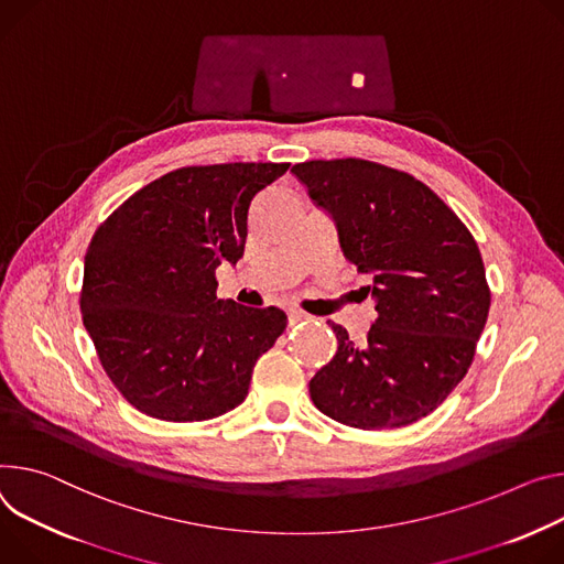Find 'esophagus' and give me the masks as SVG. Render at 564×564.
I'll use <instances>...</instances> for the list:
<instances>
[{
    "label": "esophagus",
    "instance_id": "esophagus-1",
    "mask_svg": "<svg viewBox=\"0 0 564 564\" xmlns=\"http://www.w3.org/2000/svg\"><path fill=\"white\" fill-rule=\"evenodd\" d=\"M311 319V315H305L303 311H296V308H290L288 311V322H290V326H294V324H299V322H308Z\"/></svg>",
    "mask_w": 564,
    "mask_h": 564
}]
</instances>
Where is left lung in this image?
<instances>
[{"mask_svg": "<svg viewBox=\"0 0 564 564\" xmlns=\"http://www.w3.org/2000/svg\"><path fill=\"white\" fill-rule=\"evenodd\" d=\"M339 236L346 259L371 274L378 319L352 344L330 324L337 352L311 380L319 412L357 430H393L432 414L468 373L490 290L466 225L423 182L367 160L292 166Z\"/></svg>", "mask_w": 564, "mask_h": 564, "instance_id": "left-lung-1", "label": "left lung"}]
</instances>
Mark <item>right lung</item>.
<instances>
[{
	"mask_svg": "<svg viewBox=\"0 0 564 564\" xmlns=\"http://www.w3.org/2000/svg\"><path fill=\"white\" fill-rule=\"evenodd\" d=\"M290 164L186 166L150 182L85 253L83 324L141 414L193 423L238 406L259 357L285 330L274 308L218 299L216 268L242 259L253 195Z\"/></svg>",
	"mask_w": 564,
	"mask_h": 564,
	"instance_id": "add662e5",
	"label": "right lung"
}]
</instances>
